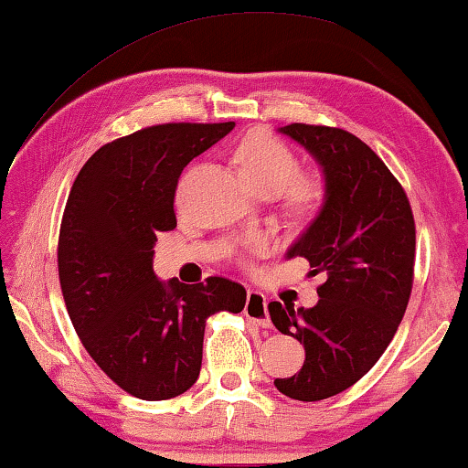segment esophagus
<instances>
[{
	"label": "esophagus",
	"mask_w": 468,
	"mask_h": 468,
	"mask_svg": "<svg viewBox=\"0 0 468 468\" xmlns=\"http://www.w3.org/2000/svg\"><path fill=\"white\" fill-rule=\"evenodd\" d=\"M266 298L256 292V289H248L246 298V308H243V314H246L250 321H254L261 327H271V316H269V306H266Z\"/></svg>",
	"instance_id": "obj_1"
}]
</instances>
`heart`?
Instances as JSON below:
<instances>
[{
  "instance_id": "heart-1",
  "label": "heart",
  "mask_w": 468,
  "mask_h": 468,
  "mask_svg": "<svg viewBox=\"0 0 468 468\" xmlns=\"http://www.w3.org/2000/svg\"><path fill=\"white\" fill-rule=\"evenodd\" d=\"M235 165L258 194L261 191L281 194L289 186V206L298 217H314L327 199V185L318 179H300V158L271 133H250L235 150ZM264 248L266 241L261 237L250 241L251 254H261Z\"/></svg>"
}]
</instances>
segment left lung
I'll return each mask as SVG.
<instances>
[{"mask_svg": "<svg viewBox=\"0 0 468 468\" xmlns=\"http://www.w3.org/2000/svg\"><path fill=\"white\" fill-rule=\"evenodd\" d=\"M323 166L327 199L287 258L324 274L318 303L293 310L271 302L274 327L303 346L298 373L274 388L300 402L337 396L360 381L402 323L414 281L417 229L406 191L352 133L293 122L279 129Z\"/></svg>", "mask_w": 468, "mask_h": 468, "instance_id": "left-lung-1", "label": "left lung"}]
</instances>
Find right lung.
Masks as SVG:
<instances>
[{
	"instance_id": "obj_1",
	"label": "right lung",
	"mask_w": 468,
	"mask_h": 468,
	"mask_svg": "<svg viewBox=\"0 0 468 468\" xmlns=\"http://www.w3.org/2000/svg\"><path fill=\"white\" fill-rule=\"evenodd\" d=\"M235 122H166L101 145L66 199L58 274L80 344L139 399L187 391L202 368L206 318L241 313L246 289L225 277L185 285L154 274L158 233L176 227L183 168Z\"/></svg>"
}]
</instances>
